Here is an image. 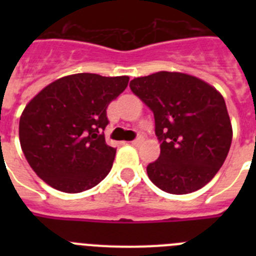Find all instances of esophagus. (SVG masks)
<instances>
[{
  "mask_svg": "<svg viewBox=\"0 0 256 256\" xmlns=\"http://www.w3.org/2000/svg\"><path fill=\"white\" fill-rule=\"evenodd\" d=\"M141 142H142V138H141V137H138V138H136V140H133V141H132V142H130V144H133V146H138V144H141Z\"/></svg>",
  "mask_w": 256,
  "mask_h": 256,
  "instance_id": "esophagus-1",
  "label": "esophagus"
}]
</instances>
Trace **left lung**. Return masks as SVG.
Segmentation results:
<instances>
[{"label":"left lung","instance_id":"8db88e82","mask_svg":"<svg viewBox=\"0 0 256 256\" xmlns=\"http://www.w3.org/2000/svg\"><path fill=\"white\" fill-rule=\"evenodd\" d=\"M130 87L155 119L160 156L148 165L151 182L173 195L204 187L223 165L232 142L223 96L196 76L170 72L134 78Z\"/></svg>","mask_w":256,"mask_h":256}]
</instances>
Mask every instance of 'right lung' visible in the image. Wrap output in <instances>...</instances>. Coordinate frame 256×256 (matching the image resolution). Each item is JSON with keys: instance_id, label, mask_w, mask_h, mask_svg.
Returning <instances> with one entry per match:
<instances>
[{"instance_id": "1", "label": "right lung", "mask_w": 256, "mask_h": 256, "mask_svg": "<svg viewBox=\"0 0 256 256\" xmlns=\"http://www.w3.org/2000/svg\"><path fill=\"white\" fill-rule=\"evenodd\" d=\"M130 78L79 73L44 87L26 106L19 123L22 150L40 180L76 194L112 170L116 148L105 141L106 108Z\"/></svg>"}]
</instances>
